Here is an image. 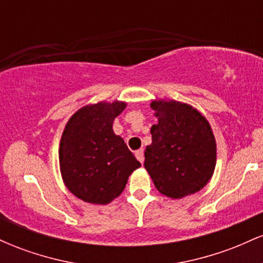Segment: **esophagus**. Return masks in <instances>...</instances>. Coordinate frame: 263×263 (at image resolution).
Wrapping results in <instances>:
<instances>
[{"label": "esophagus", "instance_id": "1", "mask_svg": "<svg viewBox=\"0 0 263 263\" xmlns=\"http://www.w3.org/2000/svg\"><path fill=\"white\" fill-rule=\"evenodd\" d=\"M135 156H136V158L138 159V161H140L142 164H143V161H144V155H143V149H138V151H136V153H135Z\"/></svg>", "mask_w": 263, "mask_h": 263}]
</instances>
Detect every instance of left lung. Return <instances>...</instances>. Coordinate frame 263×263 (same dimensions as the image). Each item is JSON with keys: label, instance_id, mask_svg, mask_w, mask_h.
Listing matches in <instances>:
<instances>
[{"label": "left lung", "instance_id": "1", "mask_svg": "<svg viewBox=\"0 0 263 263\" xmlns=\"http://www.w3.org/2000/svg\"><path fill=\"white\" fill-rule=\"evenodd\" d=\"M158 123L144 151V168L159 193L173 199L199 192L213 176L216 144L209 122L178 101H153Z\"/></svg>", "mask_w": 263, "mask_h": 263}]
</instances>
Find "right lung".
<instances>
[{
	"label": "right lung",
	"mask_w": 263,
	"mask_h": 263,
	"mask_svg": "<svg viewBox=\"0 0 263 263\" xmlns=\"http://www.w3.org/2000/svg\"><path fill=\"white\" fill-rule=\"evenodd\" d=\"M125 102H99L80 108L66 123L59 148L66 188L81 200L107 204L125 189L141 163L112 131Z\"/></svg>",
	"instance_id": "obj_1"
}]
</instances>
